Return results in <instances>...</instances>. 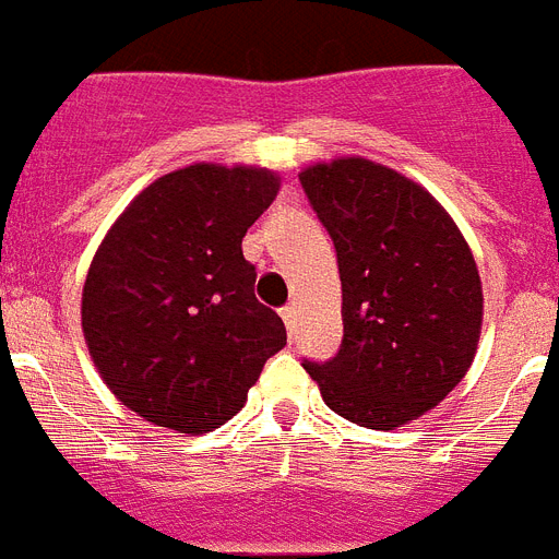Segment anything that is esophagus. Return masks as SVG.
<instances>
[{
  "label": "esophagus",
  "instance_id": "34e87169",
  "mask_svg": "<svg viewBox=\"0 0 559 559\" xmlns=\"http://www.w3.org/2000/svg\"><path fill=\"white\" fill-rule=\"evenodd\" d=\"M281 319H284V324H287V331L293 333L296 331V319H298V310L293 305L289 307H284V310H281Z\"/></svg>",
  "mask_w": 559,
  "mask_h": 559
}]
</instances>
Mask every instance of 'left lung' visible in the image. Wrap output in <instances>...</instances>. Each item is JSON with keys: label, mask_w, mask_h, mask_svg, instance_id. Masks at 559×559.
Here are the masks:
<instances>
[{"label": "left lung", "mask_w": 559, "mask_h": 559, "mask_svg": "<svg viewBox=\"0 0 559 559\" xmlns=\"http://www.w3.org/2000/svg\"><path fill=\"white\" fill-rule=\"evenodd\" d=\"M336 246L342 348L313 366L322 400L350 424L397 429L450 394L469 371L485 296L476 258L450 217L415 179L336 156L298 174Z\"/></svg>", "instance_id": "left-lung-1"}]
</instances>
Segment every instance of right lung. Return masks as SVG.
<instances>
[{"mask_svg":"<svg viewBox=\"0 0 559 559\" xmlns=\"http://www.w3.org/2000/svg\"><path fill=\"white\" fill-rule=\"evenodd\" d=\"M278 191V170L193 162L153 179L109 226L86 272L81 328L100 380L130 412L211 432L287 345L243 258L246 228Z\"/></svg>","mask_w":559,"mask_h":559,"instance_id":"obj_1","label":"right lung"}]
</instances>
